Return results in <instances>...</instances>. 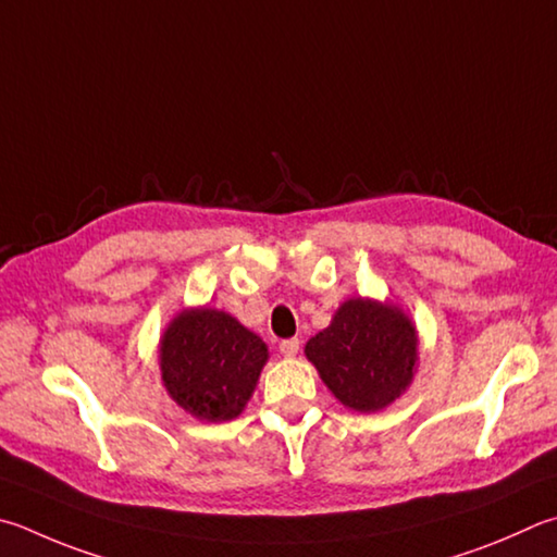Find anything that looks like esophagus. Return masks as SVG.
<instances>
[{
	"instance_id": "esophagus-1",
	"label": "esophagus",
	"mask_w": 557,
	"mask_h": 557,
	"mask_svg": "<svg viewBox=\"0 0 557 557\" xmlns=\"http://www.w3.org/2000/svg\"><path fill=\"white\" fill-rule=\"evenodd\" d=\"M280 352L285 358H295L297 352H299V341L297 338H287V341H282L280 343Z\"/></svg>"
}]
</instances>
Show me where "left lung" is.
Wrapping results in <instances>:
<instances>
[{"label":"left lung","mask_w":557,"mask_h":557,"mask_svg":"<svg viewBox=\"0 0 557 557\" xmlns=\"http://www.w3.org/2000/svg\"><path fill=\"white\" fill-rule=\"evenodd\" d=\"M305 356L343 407L375 413L397 401L419 368V331L392 301L350 297L305 346Z\"/></svg>","instance_id":"8db88e82"}]
</instances>
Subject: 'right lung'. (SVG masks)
<instances>
[{
    "instance_id": "right-lung-1",
    "label": "right lung",
    "mask_w": 557,
    "mask_h": 557,
    "mask_svg": "<svg viewBox=\"0 0 557 557\" xmlns=\"http://www.w3.org/2000/svg\"><path fill=\"white\" fill-rule=\"evenodd\" d=\"M270 358L258 333L228 311H177L158 343L160 380L180 409L209 423L236 419Z\"/></svg>"
}]
</instances>
